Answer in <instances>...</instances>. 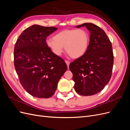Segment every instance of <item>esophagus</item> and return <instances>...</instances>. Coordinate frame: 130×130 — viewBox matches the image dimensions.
I'll return each instance as SVG.
<instances>
[{
  "label": "esophagus",
  "instance_id": "obj_1",
  "mask_svg": "<svg viewBox=\"0 0 130 130\" xmlns=\"http://www.w3.org/2000/svg\"><path fill=\"white\" fill-rule=\"evenodd\" d=\"M65 62L66 63L67 65V66H68V68H69V64H70V62L66 60V61H65Z\"/></svg>",
  "mask_w": 130,
  "mask_h": 130
}]
</instances>
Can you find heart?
I'll use <instances>...</instances> for the list:
<instances>
[{
  "instance_id": "b5f03b06",
  "label": "heart",
  "mask_w": 130,
  "mask_h": 130,
  "mask_svg": "<svg viewBox=\"0 0 130 130\" xmlns=\"http://www.w3.org/2000/svg\"><path fill=\"white\" fill-rule=\"evenodd\" d=\"M88 32L84 29H65L46 41L47 46L56 56H60L63 48L73 58L81 57L86 53L89 43Z\"/></svg>"
}]
</instances>
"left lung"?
I'll list each match as a JSON object with an SVG mask.
<instances>
[{
	"label": "left lung",
	"mask_w": 130,
	"mask_h": 130,
	"mask_svg": "<svg viewBox=\"0 0 130 130\" xmlns=\"http://www.w3.org/2000/svg\"><path fill=\"white\" fill-rule=\"evenodd\" d=\"M86 26L90 32L86 53L69 64L75 82L74 89L81 95H92L103 90L111 79L114 57L112 46L105 31L91 23Z\"/></svg>",
	"instance_id": "obj_1"
}]
</instances>
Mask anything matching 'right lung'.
Wrapping results in <instances>:
<instances>
[{"label":"right lung","mask_w":130,"mask_h":130,"mask_svg":"<svg viewBox=\"0 0 130 130\" xmlns=\"http://www.w3.org/2000/svg\"><path fill=\"white\" fill-rule=\"evenodd\" d=\"M57 29L33 25L23 31L15 44V69L22 86L33 96H53L67 69L64 61L54 55L46 44L47 36Z\"/></svg>","instance_id":"right-lung-1"}]
</instances>
